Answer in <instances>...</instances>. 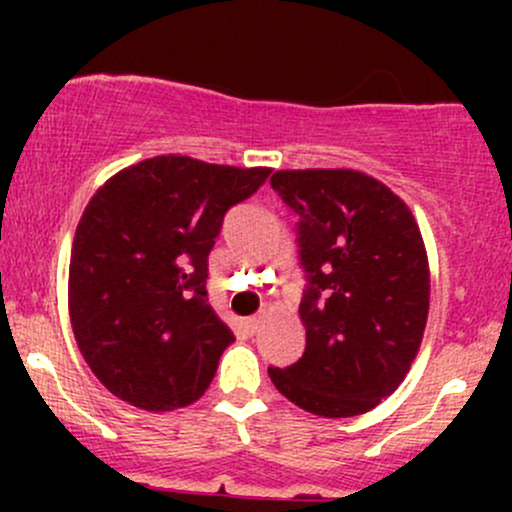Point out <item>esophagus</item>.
<instances>
[{
    "mask_svg": "<svg viewBox=\"0 0 512 512\" xmlns=\"http://www.w3.org/2000/svg\"><path fill=\"white\" fill-rule=\"evenodd\" d=\"M257 330H260V317H248V320H245V332L255 334Z\"/></svg>",
    "mask_w": 512,
    "mask_h": 512,
    "instance_id": "esophagus-1",
    "label": "esophagus"
}]
</instances>
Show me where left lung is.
Here are the masks:
<instances>
[{
	"mask_svg": "<svg viewBox=\"0 0 512 512\" xmlns=\"http://www.w3.org/2000/svg\"><path fill=\"white\" fill-rule=\"evenodd\" d=\"M269 182L298 219L308 281L303 356L269 378L310 414H366L397 390L424 339L431 279L419 226L390 187L358 170H276Z\"/></svg>",
	"mask_w": 512,
	"mask_h": 512,
	"instance_id": "1",
	"label": "left lung"
}]
</instances>
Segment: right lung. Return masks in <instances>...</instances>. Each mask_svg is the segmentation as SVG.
Masks as SVG:
<instances>
[{
	"mask_svg": "<svg viewBox=\"0 0 512 512\" xmlns=\"http://www.w3.org/2000/svg\"><path fill=\"white\" fill-rule=\"evenodd\" d=\"M269 173L156 156L88 202L69 262V317L88 368L122 402L170 411L204 395L236 342L209 305V252L226 211Z\"/></svg>",
	"mask_w": 512,
	"mask_h": 512,
	"instance_id": "1",
	"label": "right lung"
}]
</instances>
